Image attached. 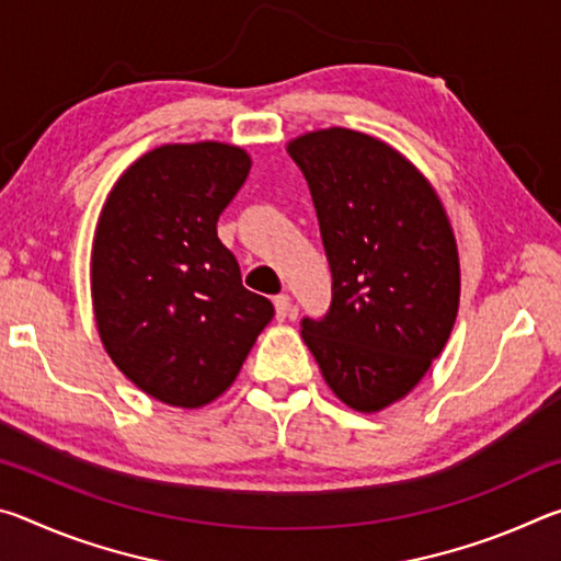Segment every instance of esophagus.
<instances>
[{
	"label": "esophagus",
	"mask_w": 561,
	"mask_h": 561,
	"mask_svg": "<svg viewBox=\"0 0 561 561\" xmlns=\"http://www.w3.org/2000/svg\"><path fill=\"white\" fill-rule=\"evenodd\" d=\"M274 314H277L279 321L289 319L294 314V304L289 294H279V297H274Z\"/></svg>",
	"instance_id": "obj_1"
}]
</instances>
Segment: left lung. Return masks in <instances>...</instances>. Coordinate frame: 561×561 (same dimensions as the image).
I'll use <instances>...</instances> for the list:
<instances>
[{
    "label": "left lung",
    "instance_id": "8db88e82",
    "mask_svg": "<svg viewBox=\"0 0 561 561\" xmlns=\"http://www.w3.org/2000/svg\"><path fill=\"white\" fill-rule=\"evenodd\" d=\"M307 178L334 299L301 339L327 386L358 413H378L423 381L460 307V254L431 180L386 140L351 128L291 138Z\"/></svg>",
    "mask_w": 561,
    "mask_h": 561
}]
</instances>
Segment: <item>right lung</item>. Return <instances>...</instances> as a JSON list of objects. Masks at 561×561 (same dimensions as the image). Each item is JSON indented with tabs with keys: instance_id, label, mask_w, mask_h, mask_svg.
Segmentation results:
<instances>
[{
	"instance_id": "right-lung-1",
	"label": "right lung",
	"mask_w": 561,
	"mask_h": 561,
	"mask_svg": "<svg viewBox=\"0 0 561 561\" xmlns=\"http://www.w3.org/2000/svg\"><path fill=\"white\" fill-rule=\"evenodd\" d=\"M250 168L240 146L165 144L133 160L101 207L93 319L118 371L160 403L220 398L274 317L270 299L242 287L217 237Z\"/></svg>"
}]
</instances>
